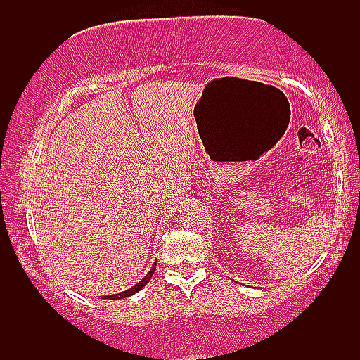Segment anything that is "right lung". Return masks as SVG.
Here are the masks:
<instances>
[{"label": "right lung", "mask_w": 360, "mask_h": 360, "mask_svg": "<svg viewBox=\"0 0 360 360\" xmlns=\"http://www.w3.org/2000/svg\"><path fill=\"white\" fill-rule=\"evenodd\" d=\"M155 270H156V263L155 265H153V268L150 271H148V275L143 278V280L140 281V283H136L135 286H133V288H130V290H127V291H122V293H118V295H112V296H108L110 300H122V298H127V296H131V295H135L136 291H140L143 286H145L148 281L151 280V276H153V273H155Z\"/></svg>", "instance_id": "1"}]
</instances>
